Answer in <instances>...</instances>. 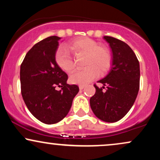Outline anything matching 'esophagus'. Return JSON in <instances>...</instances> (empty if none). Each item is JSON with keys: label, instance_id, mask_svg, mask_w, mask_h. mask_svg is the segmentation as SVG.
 <instances>
[{"label": "esophagus", "instance_id": "esophagus-1", "mask_svg": "<svg viewBox=\"0 0 160 160\" xmlns=\"http://www.w3.org/2000/svg\"><path fill=\"white\" fill-rule=\"evenodd\" d=\"M79 88H80V89H83L84 88H85V86H84V85H80V86H79Z\"/></svg>", "mask_w": 160, "mask_h": 160}]
</instances>
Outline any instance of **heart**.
<instances>
[{"mask_svg":"<svg viewBox=\"0 0 160 160\" xmlns=\"http://www.w3.org/2000/svg\"><path fill=\"white\" fill-rule=\"evenodd\" d=\"M68 48L75 56L84 55L83 69L75 71L70 75L71 83H89L98 76L104 74L111 68L112 64L111 53L107 47L98 46V43L89 38H81L69 42ZM55 61L59 68L65 72H71L75 65L74 59L65 49L59 47L55 53Z\"/></svg>","mask_w":160,"mask_h":160,"instance_id":"1","label":"heart"}]
</instances>
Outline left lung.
<instances>
[{
	"label": "left lung",
	"instance_id": "1",
	"mask_svg": "<svg viewBox=\"0 0 160 160\" xmlns=\"http://www.w3.org/2000/svg\"><path fill=\"white\" fill-rule=\"evenodd\" d=\"M111 47L113 58L110 72L94 85L95 93L91 97L90 107L94 114L108 122H117L132 107L140 85V65L136 56L128 44L122 40L104 36ZM104 87L106 90L103 91Z\"/></svg>",
	"mask_w": 160,
	"mask_h": 160
}]
</instances>
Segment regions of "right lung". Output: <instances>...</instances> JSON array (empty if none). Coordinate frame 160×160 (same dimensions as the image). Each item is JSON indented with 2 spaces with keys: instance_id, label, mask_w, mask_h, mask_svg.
<instances>
[{
  "instance_id": "right-lung-1",
  "label": "right lung",
  "mask_w": 160,
  "mask_h": 160,
  "mask_svg": "<svg viewBox=\"0 0 160 160\" xmlns=\"http://www.w3.org/2000/svg\"><path fill=\"white\" fill-rule=\"evenodd\" d=\"M60 40L51 36L38 42L27 52L20 67L24 102L32 114L46 124L56 123L65 118L79 92L78 86L67 83V74L55 61Z\"/></svg>"
}]
</instances>
